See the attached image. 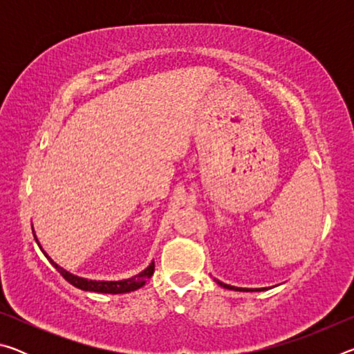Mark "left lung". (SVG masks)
<instances>
[{"instance_id": "left-lung-1", "label": "left lung", "mask_w": 354, "mask_h": 354, "mask_svg": "<svg viewBox=\"0 0 354 354\" xmlns=\"http://www.w3.org/2000/svg\"><path fill=\"white\" fill-rule=\"evenodd\" d=\"M215 283H217V284H220L221 287H225V289H230V290H251V292H253V290H257V292H259V290H263V289H267V287H263V289H243V287H236V286H230V284H225V283H221V281H218V279H215Z\"/></svg>"}]
</instances>
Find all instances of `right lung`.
<instances>
[{
    "label": "right lung",
    "mask_w": 354,
    "mask_h": 354,
    "mask_svg": "<svg viewBox=\"0 0 354 354\" xmlns=\"http://www.w3.org/2000/svg\"><path fill=\"white\" fill-rule=\"evenodd\" d=\"M34 232V231H32ZM35 237V234H34ZM35 242L41 250V253L45 254V257L48 261L53 263V267L56 268V270L62 274V277L68 281L71 286L77 287V289L81 290H86V292H98V293H128V292H133L140 289L142 286H145L147 279L151 278V274L154 272V262L149 263V266L145 268V270H142L139 274H136L133 278H128V279H122V281H95V279H86V278H81V277H76V274L70 273L62 268L61 266H57V263L51 259L50 256L46 254V251L41 248L40 242L37 241V237H35Z\"/></svg>",
    "instance_id": "obj_1"
}]
</instances>
